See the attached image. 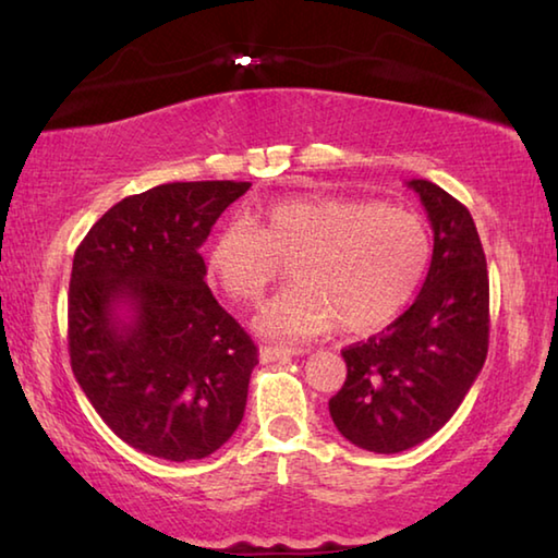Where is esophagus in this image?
<instances>
[{"label":"esophagus","mask_w":558,"mask_h":558,"mask_svg":"<svg viewBox=\"0 0 558 558\" xmlns=\"http://www.w3.org/2000/svg\"><path fill=\"white\" fill-rule=\"evenodd\" d=\"M302 349H292V347H272V343H266L260 347V361L263 363H272V361H290L292 356H300Z\"/></svg>","instance_id":"esophagus-1"}]
</instances>
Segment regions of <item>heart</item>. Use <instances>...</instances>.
I'll return each instance as SVG.
<instances>
[{
  "mask_svg": "<svg viewBox=\"0 0 558 558\" xmlns=\"http://www.w3.org/2000/svg\"><path fill=\"white\" fill-rule=\"evenodd\" d=\"M290 263L292 282L258 314L270 337L310 339L339 324L368 333L408 305L429 263L427 229L412 211L347 197H290L221 227L209 280L256 305Z\"/></svg>",
  "mask_w": 558,
  "mask_h": 558,
  "instance_id": "heart-1",
  "label": "heart"
}]
</instances>
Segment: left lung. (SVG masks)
Returning a JSON list of instances; mask_svg holds the SVG:
<instances>
[{"instance_id": "1", "label": "left lung", "mask_w": 558, "mask_h": 558, "mask_svg": "<svg viewBox=\"0 0 558 558\" xmlns=\"http://www.w3.org/2000/svg\"><path fill=\"white\" fill-rule=\"evenodd\" d=\"M434 231L427 280L388 329L343 349L347 380L329 400L351 444L400 453L437 434L488 356L490 288L471 211L429 180H410Z\"/></svg>"}]
</instances>
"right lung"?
Segmentation results:
<instances>
[{"mask_svg":"<svg viewBox=\"0 0 558 558\" xmlns=\"http://www.w3.org/2000/svg\"><path fill=\"white\" fill-rule=\"evenodd\" d=\"M248 187H150L117 202L75 251L70 366L107 427L148 456L205 459L244 420L258 349L211 295L199 246Z\"/></svg>","mask_w":558,"mask_h":558,"instance_id":"obj_1","label":"right lung"}]
</instances>
